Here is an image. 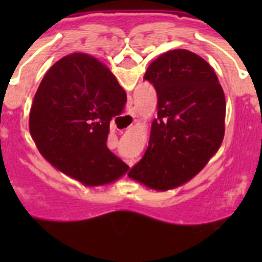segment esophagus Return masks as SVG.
<instances>
[{
  "label": "esophagus",
  "instance_id": "1",
  "mask_svg": "<svg viewBox=\"0 0 262 262\" xmlns=\"http://www.w3.org/2000/svg\"><path fill=\"white\" fill-rule=\"evenodd\" d=\"M136 114H138V111H136V108L135 107H131V108H129V113H128V114H127V118L133 120V123H134V122H135V118L138 117V115H136Z\"/></svg>",
  "mask_w": 262,
  "mask_h": 262
}]
</instances>
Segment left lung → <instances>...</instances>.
<instances>
[{"instance_id": "obj_1", "label": "left lung", "mask_w": 262, "mask_h": 262, "mask_svg": "<svg viewBox=\"0 0 262 262\" xmlns=\"http://www.w3.org/2000/svg\"><path fill=\"white\" fill-rule=\"evenodd\" d=\"M144 78L157 92V119L129 177L154 190H170L195 177L221 148L226 97L209 62L181 48L155 59Z\"/></svg>"}]
</instances>
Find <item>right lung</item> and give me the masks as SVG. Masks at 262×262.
I'll use <instances>...</instances> for the list:
<instances>
[{"label":"right lung","instance_id":"1","mask_svg":"<svg viewBox=\"0 0 262 262\" xmlns=\"http://www.w3.org/2000/svg\"><path fill=\"white\" fill-rule=\"evenodd\" d=\"M127 94L94 56L73 52L47 71L30 111V135L48 163L85 186L123 177L128 165L107 148L110 120L123 113Z\"/></svg>","mask_w":262,"mask_h":262}]
</instances>
